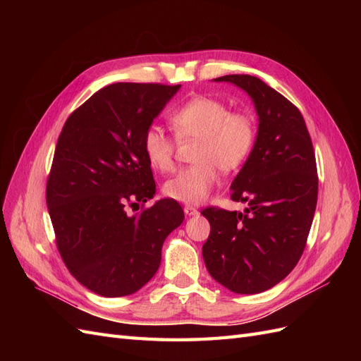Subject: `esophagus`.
<instances>
[{"instance_id": "1", "label": "esophagus", "mask_w": 361, "mask_h": 361, "mask_svg": "<svg viewBox=\"0 0 361 361\" xmlns=\"http://www.w3.org/2000/svg\"><path fill=\"white\" fill-rule=\"evenodd\" d=\"M183 212L187 214V215H190V216H192V215H197V214H199V211L195 209L194 206H190V204H187V206L183 207Z\"/></svg>"}]
</instances>
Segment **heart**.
<instances>
[{"mask_svg":"<svg viewBox=\"0 0 361 361\" xmlns=\"http://www.w3.org/2000/svg\"><path fill=\"white\" fill-rule=\"evenodd\" d=\"M179 141H199L195 161L199 164L178 171L164 183L167 197L188 204L207 199L220 179V169L232 171L247 161L256 143L253 117L231 111L216 97L195 96L170 116ZM178 143L159 126L152 125L143 135V152L154 169L169 173L174 167Z\"/></svg>","mask_w":361,"mask_h":361,"instance_id":"obj_1","label":"heart"}]
</instances>
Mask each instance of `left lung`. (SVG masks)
Wrapping results in <instances>:
<instances>
[{"label":"left lung","instance_id":"1","mask_svg":"<svg viewBox=\"0 0 361 361\" xmlns=\"http://www.w3.org/2000/svg\"><path fill=\"white\" fill-rule=\"evenodd\" d=\"M238 85L259 116L256 143L232 182L244 212L211 206L202 211L211 233L202 253L209 274L235 293L276 286L298 264L318 202L312 138L300 110L251 75L215 78Z\"/></svg>","mask_w":361,"mask_h":361}]
</instances>
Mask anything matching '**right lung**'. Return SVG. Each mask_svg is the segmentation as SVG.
Wrapping results in <instances>:
<instances>
[{
    "label": "right lung",
    "instance_id": "1",
    "mask_svg": "<svg viewBox=\"0 0 361 361\" xmlns=\"http://www.w3.org/2000/svg\"><path fill=\"white\" fill-rule=\"evenodd\" d=\"M180 85L116 82L68 117L47 183V204L59 253L82 286L102 297L143 288L161 264L169 233L183 221L176 200L164 199L135 215L155 180L143 135Z\"/></svg>",
    "mask_w": 361,
    "mask_h": 361
}]
</instances>
